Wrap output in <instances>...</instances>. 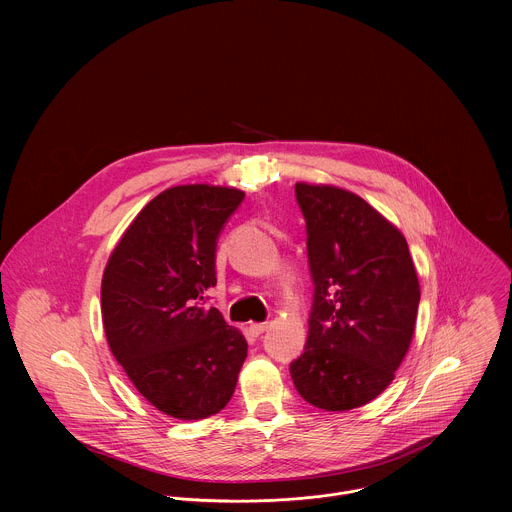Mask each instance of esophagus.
Segmentation results:
<instances>
[{"mask_svg": "<svg viewBox=\"0 0 512 512\" xmlns=\"http://www.w3.org/2000/svg\"><path fill=\"white\" fill-rule=\"evenodd\" d=\"M250 333L254 335V337H260L266 329H268V323H250Z\"/></svg>", "mask_w": 512, "mask_h": 512, "instance_id": "obj_1", "label": "esophagus"}]
</instances>
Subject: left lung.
<instances>
[{
	"mask_svg": "<svg viewBox=\"0 0 512 512\" xmlns=\"http://www.w3.org/2000/svg\"><path fill=\"white\" fill-rule=\"evenodd\" d=\"M295 197L315 293L290 372L305 402L347 412L394 380L414 337L420 282L404 234L365 199L309 183H295Z\"/></svg>",
	"mask_w": 512,
	"mask_h": 512,
	"instance_id": "1",
	"label": "left lung"
}]
</instances>
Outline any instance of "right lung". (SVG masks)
I'll return each mask as SVG.
<instances>
[{"label": "right lung", "instance_id": "right-lung-1", "mask_svg": "<svg viewBox=\"0 0 512 512\" xmlns=\"http://www.w3.org/2000/svg\"><path fill=\"white\" fill-rule=\"evenodd\" d=\"M244 193L177 185L151 199L122 234L102 276V323L112 355L138 392L177 420L228 404L248 353L205 293L217 286L215 252Z\"/></svg>", "mask_w": 512, "mask_h": 512}]
</instances>
